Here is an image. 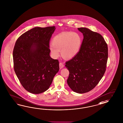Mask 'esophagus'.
Here are the masks:
<instances>
[{"label": "esophagus", "instance_id": "obj_1", "mask_svg": "<svg viewBox=\"0 0 123 123\" xmlns=\"http://www.w3.org/2000/svg\"><path fill=\"white\" fill-rule=\"evenodd\" d=\"M63 67H64V65H63V64L62 63V62H60L59 63V67H60V69H62V68H63Z\"/></svg>", "mask_w": 123, "mask_h": 123}]
</instances>
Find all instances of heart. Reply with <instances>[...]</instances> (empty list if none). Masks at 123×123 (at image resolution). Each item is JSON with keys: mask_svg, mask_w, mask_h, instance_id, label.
I'll list each match as a JSON object with an SVG mask.
<instances>
[{"mask_svg": "<svg viewBox=\"0 0 123 123\" xmlns=\"http://www.w3.org/2000/svg\"><path fill=\"white\" fill-rule=\"evenodd\" d=\"M82 39L77 33L66 32L55 36L49 46L51 53L54 58L61 54L63 57L69 59L75 56L80 49Z\"/></svg>", "mask_w": 123, "mask_h": 123, "instance_id": "1", "label": "heart"}]
</instances>
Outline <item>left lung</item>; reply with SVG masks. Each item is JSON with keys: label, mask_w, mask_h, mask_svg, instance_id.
<instances>
[{"label": "left lung", "mask_w": 123, "mask_h": 123, "mask_svg": "<svg viewBox=\"0 0 123 123\" xmlns=\"http://www.w3.org/2000/svg\"><path fill=\"white\" fill-rule=\"evenodd\" d=\"M84 39L75 56L66 62L69 71L67 84L73 91L84 93L95 88L106 70L107 44L102 35L88 28H78Z\"/></svg>", "instance_id": "left-lung-1"}]
</instances>
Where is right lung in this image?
Here are the masks:
<instances>
[{
	"label": "right lung",
	"instance_id": "1",
	"mask_svg": "<svg viewBox=\"0 0 123 123\" xmlns=\"http://www.w3.org/2000/svg\"><path fill=\"white\" fill-rule=\"evenodd\" d=\"M55 29L32 28L21 35L14 46V71L23 88L32 93L48 90L59 70L58 60L49 55V41Z\"/></svg>",
	"mask_w": 123,
	"mask_h": 123
}]
</instances>
